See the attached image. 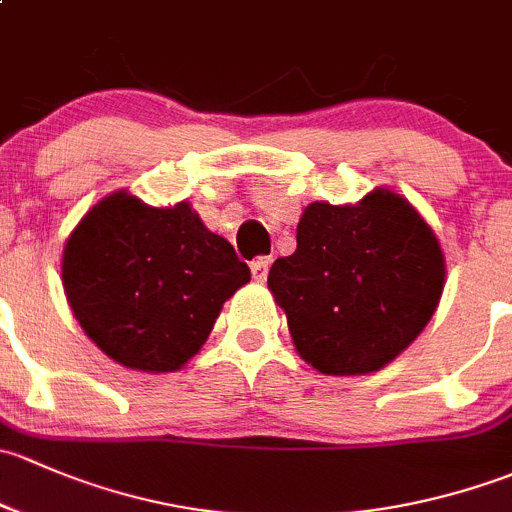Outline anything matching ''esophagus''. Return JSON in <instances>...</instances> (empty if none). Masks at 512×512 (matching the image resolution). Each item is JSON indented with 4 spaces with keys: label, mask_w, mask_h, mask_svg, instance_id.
Listing matches in <instances>:
<instances>
[{
    "label": "esophagus",
    "mask_w": 512,
    "mask_h": 512,
    "mask_svg": "<svg viewBox=\"0 0 512 512\" xmlns=\"http://www.w3.org/2000/svg\"><path fill=\"white\" fill-rule=\"evenodd\" d=\"M268 268H271V256H258L251 263V276L256 283H263L268 278Z\"/></svg>",
    "instance_id": "1"
}]
</instances>
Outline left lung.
<instances>
[{
    "instance_id": "obj_1",
    "label": "left lung",
    "mask_w": 512,
    "mask_h": 512,
    "mask_svg": "<svg viewBox=\"0 0 512 512\" xmlns=\"http://www.w3.org/2000/svg\"><path fill=\"white\" fill-rule=\"evenodd\" d=\"M298 249L276 258L268 288L295 350L323 374H367L424 330L444 291L439 241L409 202L374 189L355 207L315 202Z\"/></svg>"
}]
</instances>
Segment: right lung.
Here are the masks:
<instances>
[{
  "label": "right lung",
  "instance_id": "obj_1",
  "mask_svg": "<svg viewBox=\"0 0 512 512\" xmlns=\"http://www.w3.org/2000/svg\"><path fill=\"white\" fill-rule=\"evenodd\" d=\"M251 271L189 204L145 207L118 192L73 229L63 288L86 335L120 365L179 370L204 345L219 310Z\"/></svg>",
  "mask_w": 512,
  "mask_h": 512
}]
</instances>
